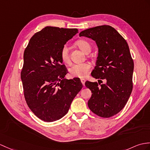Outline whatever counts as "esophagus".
I'll return each mask as SVG.
<instances>
[{
    "label": "esophagus",
    "mask_w": 150,
    "mask_h": 150,
    "mask_svg": "<svg viewBox=\"0 0 150 150\" xmlns=\"http://www.w3.org/2000/svg\"><path fill=\"white\" fill-rule=\"evenodd\" d=\"M81 82H82V85H83V86H85V82H86L85 79H81Z\"/></svg>",
    "instance_id": "obj_1"
}]
</instances>
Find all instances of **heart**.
<instances>
[{"label": "heart", "instance_id": "obj_1", "mask_svg": "<svg viewBox=\"0 0 150 150\" xmlns=\"http://www.w3.org/2000/svg\"><path fill=\"white\" fill-rule=\"evenodd\" d=\"M76 45L78 46L80 49L82 50L84 53L88 54L91 50V45L88 41L85 40H79L76 41ZM60 56L61 60L66 64L70 63V58H69V49L67 45L62 47ZM91 66L88 62H84L81 64H74L69 68V71L70 76L75 78L83 79L88 75Z\"/></svg>", "mask_w": 150, "mask_h": 150}]
</instances>
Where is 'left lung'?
Segmentation results:
<instances>
[{"instance_id": "left-lung-1", "label": "left lung", "mask_w": 150, "mask_h": 150, "mask_svg": "<svg viewBox=\"0 0 150 150\" xmlns=\"http://www.w3.org/2000/svg\"><path fill=\"white\" fill-rule=\"evenodd\" d=\"M79 36L91 38L98 48L91 73L98 82L85 83L92 93L88 107L97 116L112 117L123 109L133 89L134 61L128 43L114 28L107 25L89 28ZM103 79L105 84L102 83Z\"/></svg>"}]
</instances>
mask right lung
Wrapping results in <instances>:
<instances>
[{
    "instance_id": "obj_1",
    "label": "right lung",
    "mask_w": 150,
    "mask_h": 150,
    "mask_svg": "<svg viewBox=\"0 0 150 150\" xmlns=\"http://www.w3.org/2000/svg\"><path fill=\"white\" fill-rule=\"evenodd\" d=\"M78 32L46 27L34 34L24 51L21 71L24 97L31 111L46 122L65 116L82 88L79 78L64 79L68 69L60 56L62 47Z\"/></svg>"
}]
</instances>
